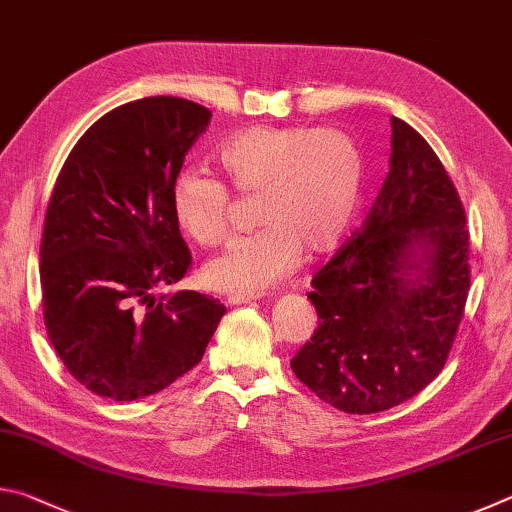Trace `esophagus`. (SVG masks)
<instances>
[{
	"label": "esophagus",
	"instance_id": "1",
	"mask_svg": "<svg viewBox=\"0 0 512 512\" xmlns=\"http://www.w3.org/2000/svg\"><path fill=\"white\" fill-rule=\"evenodd\" d=\"M257 298H262V293H230L228 302L230 305H244V302H253Z\"/></svg>",
	"mask_w": 512,
	"mask_h": 512
}]
</instances>
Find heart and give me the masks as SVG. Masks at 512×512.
<instances>
[{
	"mask_svg": "<svg viewBox=\"0 0 512 512\" xmlns=\"http://www.w3.org/2000/svg\"><path fill=\"white\" fill-rule=\"evenodd\" d=\"M216 162L239 196H257L255 219L264 225L205 266L216 291L259 293L289 275L305 250H332L361 201L363 155L339 128L250 126L221 144ZM171 212L189 239L216 246L230 232V189L203 169H183L171 187Z\"/></svg>",
	"mask_w": 512,
	"mask_h": 512,
	"instance_id": "b5f03b06",
	"label": "heart"
}]
</instances>
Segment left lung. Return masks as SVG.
I'll use <instances>...</instances> for the list:
<instances>
[{
	"mask_svg": "<svg viewBox=\"0 0 512 512\" xmlns=\"http://www.w3.org/2000/svg\"><path fill=\"white\" fill-rule=\"evenodd\" d=\"M391 128V171L361 228L311 280L318 327L291 359L311 393L352 415L393 409L438 377L470 291L461 196L415 128L397 117Z\"/></svg>",
	"mask_w": 512,
	"mask_h": 512,
	"instance_id": "left-lung-1",
	"label": "left lung"
}]
</instances>
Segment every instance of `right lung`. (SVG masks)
I'll return each instance as SVG.
<instances>
[{"instance_id":"add662e5","label":"right lung","mask_w":512,"mask_h":512,"mask_svg":"<svg viewBox=\"0 0 512 512\" xmlns=\"http://www.w3.org/2000/svg\"><path fill=\"white\" fill-rule=\"evenodd\" d=\"M212 112L180 97L124 103L83 133L51 192L40 244L49 341L79 384L133 402L203 359L225 307L155 298L192 266L171 187Z\"/></svg>"}]
</instances>
